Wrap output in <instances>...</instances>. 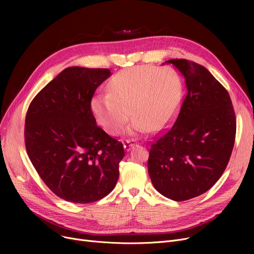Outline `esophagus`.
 I'll return each instance as SVG.
<instances>
[{
    "label": "esophagus",
    "instance_id": "34e87169",
    "mask_svg": "<svg viewBox=\"0 0 254 254\" xmlns=\"http://www.w3.org/2000/svg\"><path fill=\"white\" fill-rule=\"evenodd\" d=\"M137 145V143H136V141L135 140H127L125 143H124V147H125V149L127 150V151H128V150H130L132 147H134V146H136Z\"/></svg>",
    "mask_w": 254,
    "mask_h": 254
}]
</instances>
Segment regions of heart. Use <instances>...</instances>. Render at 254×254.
Segmentation results:
<instances>
[{
  "instance_id": "obj_1",
  "label": "heart",
  "mask_w": 254,
  "mask_h": 254,
  "mask_svg": "<svg viewBox=\"0 0 254 254\" xmlns=\"http://www.w3.org/2000/svg\"><path fill=\"white\" fill-rule=\"evenodd\" d=\"M108 91L91 100L97 122L109 134L116 135L131 113L135 119L128 131L135 134L161 130L171 123L180 104L182 85L174 70L139 65L114 75Z\"/></svg>"
}]
</instances>
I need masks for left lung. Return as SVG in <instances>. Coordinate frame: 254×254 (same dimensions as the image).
<instances>
[{
  "label": "left lung",
  "instance_id": "left-lung-1",
  "mask_svg": "<svg viewBox=\"0 0 254 254\" xmlns=\"http://www.w3.org/2000/svg\"><path fill=\"white\" fill-rule=\"evenodd\" d=\"M188 92L175 122L151 142L148 173L155 190L173 201L209 190L229 164L236 138L231 97L206 68L175 59Z\"/></svg>",
  "mask_w": 254,
  "mask_h": 254
}]
</instances>
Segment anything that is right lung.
Returning <instances> with one entry per match:
<instances>
[{
  "label": "right lung",
  "mask_w": 254,
  "mask_h": 254,
  "mask_svg": "<svg viewBox=\"0 0 254 254\" xmlns=\"http://www.w3.org/2000/svg\"><path fill=\"white\" fill-rule=\"evenodd\" d=\"M110 75L109 69L66 68L38 92L26 112V152L47 188L64 201H99L118 180L124 145L97 126L90 106Z\"/></svg>",
  "instance_id": "obj_1"
}]
</instances>
